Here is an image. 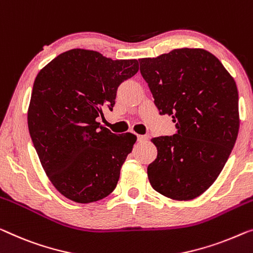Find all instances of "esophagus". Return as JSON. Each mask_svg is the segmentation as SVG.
<instances>
[{"label":"esophagus","mask_w":253,"mask_h":253,"mask_svg":"<svg viewBox=\"0 0 253 253\" xmlns=\"http://www.w3.org/2000/svg\"><path fill=\"white\" fill-rule=\"evenodd\" d=\"M149 139V135H137V141L138 142H145Z\"/></svg>","instance_id":"1"}]
</instances>
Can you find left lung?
Listing matches in <instances>:
<instances>
[{"mask_svg":"<svg viewBox=\"0 0 253 253\" xmlns=\"http://www.w3.org/2000/svg\"><path fill=\"white\" fill-rule=\"evenodd\" d=\"M160 115H169L177 133L152 138L158 156L148 177L160 194L187 201L219 176L239 134V93L234 79L210 52L176 48L139 59Z\"/></svg>","mask_w":253,"mask_h":253,"instance_id":"8db88e82","label":"left lung"}]
</instances>
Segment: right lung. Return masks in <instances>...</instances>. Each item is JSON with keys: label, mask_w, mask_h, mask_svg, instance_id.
I'll list each match as a JSON object with an SVG mask.
<instances>
[{"label": "right lung", "mask_w": 253, "mask_h": 253, "mask_svg": "<svg viewBox=\"0 0 253 253\" xmlns=\"http://www.w3.org/2000/svg\"><path fill=\"white\" fill-rule=\"evenodd\" d=\"M138 71L137 60H112L96 51L63 52L40 71L28 108L34 148L63 197L90 203L115 190L136 136L100 126L118 86Z\"/></svg>", "instance_id": "1"}]
</instances>
